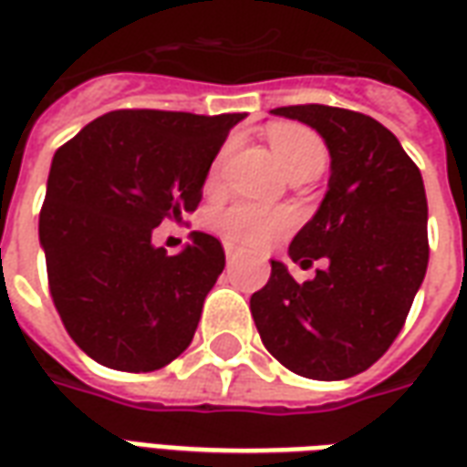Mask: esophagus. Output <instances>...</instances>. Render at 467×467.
Returning a JSON list of instances; mask_svg holds the SVG:
<instances>
[{
  "label": "esophagus",
  "instance_id": "obj_1",
  "mask_svg": "<svg viewBox=\"0 0 467 467\" xmlns=\"http://www.w3.org/2000/svg\"><path fill=\"white\" fill-rule=\"evenodd\" d=\"M224 254H227V260H234V257L240 254V250H237L233 243H224Z\"/></svg>",
  "mask_w": 467,
  "mask_h": 467
}]
</instances>
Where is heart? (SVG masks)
<instances>
[{"instance_id": "heart-1", "label": "heart", "mask_w": 467, "mask_h": 467, "mask_svg": "<svg viewBox=\"0 0 467 467\" xmlns=\"http://www.w3.org/2000/svg\"><path fill=\"white\" fill-rule=\"evenodd\" d=\"M270 144H273L275 154H277V160L287 174L297 167H305V164H325V160H327L323 140L310 130H303V127H277L270 134ZM217 170H220V157L210 170V182L217 180ZM210 224H213L214 233L223 234L227 243L260 247L290 227V214L283 213V210L260 207V204L234 202L224 210H217Z\"/></svg>"}]
</instances>
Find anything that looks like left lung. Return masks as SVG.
<instances>
[{
	"instance_id": "left-lung-1",
	"label": "left lung",
	"mask_w": 467,
	"mask_h": 467,
	"mask_svg": "<svg viewBox=\"0 0 467 467\" xmlns=\"http://www.w3.org/2000/svg\"><path fill=\"white\" fill-rule=\"evenodd\" d=\"M273 115L310 124L330 150L327 192L290 243L293 263L327 267L297 283L273 260L250 310L265 348L287 370L345 380L385 355L428 270L420 170L388 127L360 112L295 105Z\"/></svg>"
}]
</instances>
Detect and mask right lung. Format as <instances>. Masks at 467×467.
Segmentation results:
<instances>
[{"mask_svg":"<svg viewBox=\"0 0 467 467\" xmlns=\"http://www.w3.org/2000/svg\"><path fill=\"white\" fill-rule=\"evenodd\" d=\"M240 119L117 109L55 152L39 213L49 293L69 337L99 365L152 372L192 343L224 270L223 244L192 233L182 253L167 254L152 230L197 210Z\"/></svg>","mask_w":467,"mask_h":467,"instance_id":"add662e5","label":"right lung"}]
</instances>
